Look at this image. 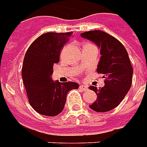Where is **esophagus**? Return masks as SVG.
I'll list each match as a JSON object with an SVG mask.
<instances>
[{"mask_svg": "<svg viewBox=\"0 0 147 147\" xmlns=\"http://www.w3.org/2000/svg\"><path fill=\"white\" fill-rule=\"evenodd\" d=\"M80 89L82 90V91H86V90L88 89V87L87 86V85H84V84H81V85H80Z\"/></svg>", "mask_w": 147, "mask_h": 147, "instance_id": "1", "label": "esophagus"}]
</instances>
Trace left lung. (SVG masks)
I'll return each instance as SVG.
<instances>
[{
  "label": "left lung",
  "instance_id": "left-lung-1",
  "mask_svg": "<svg viewBox=\"0 0 147 147\" xmlns=\"http://www.w3.org/2000/svg\"><path fill=\"white\" fill-rule=\"evenodd\" d=\"M81 36L100 49L101 57L96 70L106 78L101 88L89 87L97 95L96 102L89 107L96 112H107L121 103L131 86L133 69L128 52L118 40L103 31H88Z\"/></svg>",
  "mask_w": 147,
  "mask_h": 147
}]
</instances>
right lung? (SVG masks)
<instances>
[{"label":"right lung","mask_w":147,"mask_h":147,"mask_svg":"<svg viewBox=\"0 0 147 147\" xmlns=\"http://www.w3.org/2000/svg\"><path fill=\"white\" fill-rule=\"evenodd\" d=\"M69 33L49 32L40 35L26 52L22 77L29 102L40 114L56 116L63 111L66 95L79 84L72 81H53L51 76L54 63H59L64 45L72 36Z\"/></svg>","instance_id":"add662e5"}]
</instances>
